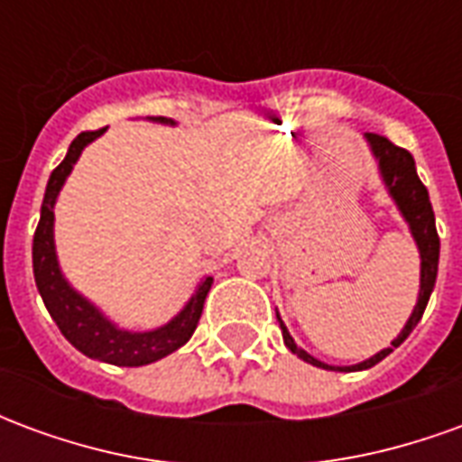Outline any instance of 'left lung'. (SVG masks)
I'll list each match as a JSON object with an SVG mask.
<instances>
[{
  "mask_svg": "<svg viewBox=\"0 0 462 462\" xmlns=\"http://www.w3.org/2000/svg\"><path fill=\"white\" fill-rule=\"evenodd\" d=\"M366 141L368 145H371L374 155H376L378 168H381V175H383V182H386L388 192H391V198L396 200L398 210L403 212V217H406V222L411 225V232H413L418 250H420V294H418L416 310L411 314V319L406 321L403 331L398 334V339L391 341V346L383 348V351H378L376 356L366 358V361H361L356 366H329V364H324L319 358H314L311 354H307L304 348H300L294 344L287 327H284L280 317H277V319H280L284 344H287V348H290L291 354H297L301 361H307L311 366L329 368V371H361V368L376 366L378 361H383L393 348L401 346V344L408 339V334L416 329V324L420 321V317H423V311H426V304L428 300H430V291L436 287L438 277L440 237H438L436 230L433 205H430V198H428L426 185L418 178L413 155H411L406 148L393 145L386 135H378V133H366Z\"/></svg>",
  "mask_w": 462,
  "mask_h": 462,
  "instance_id": "left-lung-1",
  "label": "left lung"
}]
</instances>
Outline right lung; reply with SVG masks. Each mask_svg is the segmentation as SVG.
Here are the masks:
<instances>
[{
  "label": "right lung",
  "instance_id": "right-lung-1",
  "mask_svg": "<svg viewBox=\"0 0 462 462\" xmlns=\"http://www.w3.org/2000/svg\"><path fill=\"white\" fill-rule=\"evenodd\" d=\"M155 121H165V118H155ZM104 131L106 128L79 133L74 143L69 145L66 158L56 165L51 178L46 182L42 217H39V225H36L34 245H32L34 280L36 290L42 294V300H44L51 319L56 321V327L81 354H86L88 358L106 361V364H114V366H145V364H152L158 358L168 356V354H172L175 348H180L185 341L190 339L198 321H200L202 304H205V297H208V291L212 287V277L202 280L198 291L192 294V300L185 304V310L175 319L168 321L161 329L143 331V334L116 329L114 324L106 319L94 304H88L81 294H76L66 284L54 252V202L61 185H64L66 175L71 172L81 151Z\"/></svg>",
  "mask_w": 462,
  "mask_h": 462
}]
</instances>
